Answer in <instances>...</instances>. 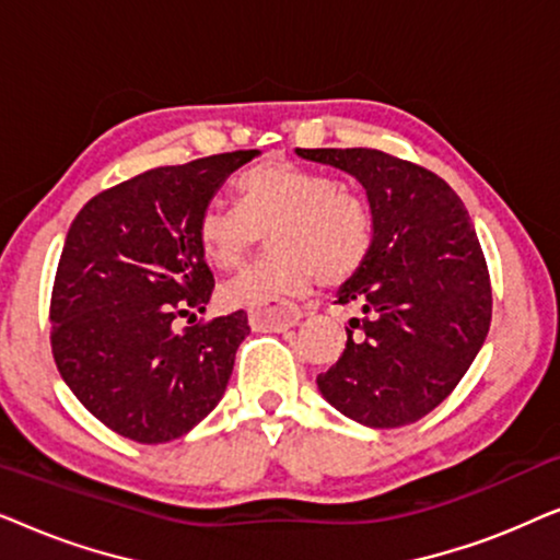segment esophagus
Wrapping results in <instances>:
<instances>
[{"label":"esophagus","instance_id":"34e87169","mask_svg":"<svg viewBox=\"0 0 560 560\" xmlns=\"http://www.w3.org/2000/svg\"><path fill=\"white\" fill-rule=\"evenodd\" d=\"M298 320H301V311L290 303H280L275 305V308L249 313V326L255 328V331L265 334H282L288 331V328L298 326Z\"/></svg>","mask_w":560,"mask_h":560}]
</instances>
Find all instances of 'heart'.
<instances>
[{"label": "heart", "instance_id": "b5f03b06", "mask_svg": "<svg viewBox=\"0 0 560 560\" xmlns=\"http://www.w3.org/2000/svg\"><path fill=\"white\" fill-rule=\"evenodd\" d=\"M240 206L213 201L198 219L206 262L232 272L262 236L272 255L221 288L226 308L267 311L305 295L320 280L334 288L354 278L374 244V219L362 198L341 190L334 175L267 160L240 180Z\"/></svg>", "mask_w": 560, "mask_h": 560}]
</instances>
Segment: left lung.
Here are the masks:
<instances>
[{
  "label": "left lung",
  "mask_w": 560,
  "mask_h": 560,
  "mask_svg": "<svg viewBox=\"0 0 560 560\" xmlns=\"http://www.w3.org/2000/svg\"><path fill=\"white\" fill-rule=\"evenodd\" d=\"M364 188L374 219L370 257L339 288L354 303L347 349L318 374L328 405L366 428L416 423L451 395L479 354L492 288L471 219L446 180L387 152L295 150Z\"/></svg>",
  "instance_id": "1"
}]
</instances>
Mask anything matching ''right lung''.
Returning a JSON list of instances; mask_svg holds the SVG:
<instances>
[{
    "instance_id": "1",
    "label": "right lung",
    "mask_w": 560,
    "mask_h": 560,
    "mask_svg": "<svg viewBox=\"0 0 560 560\" xmlns=\"http://www.w3.org/2000/svg\"><path fill=\"white\" fill-rule=\"evenodd\" d=\"M259 150L152 167L91 198L68 229L50 301L60 377L91 416L137 443L186 435L217 408L249 334L236 311L178 331L213 293L198 219Z\"/></svg>"
}]
</instances>
